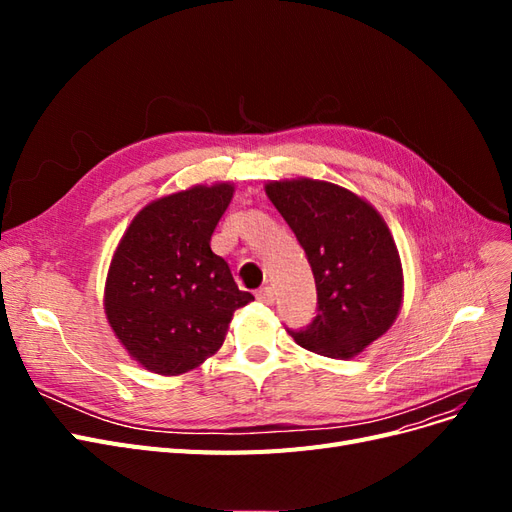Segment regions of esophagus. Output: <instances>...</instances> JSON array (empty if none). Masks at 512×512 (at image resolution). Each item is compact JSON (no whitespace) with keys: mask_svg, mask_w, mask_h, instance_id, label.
<instances>
[{"mask_svg":"<svg viewBox=\"0 0 512 512\" xmlns=\"http://www.w3.org/2000/svg\"><path fill=\"white\" fill-rule=\"evenodd\" d=\"M256 299H258V303H262V305H271V303L275 301V294H273L271 288H260V290L256 292Z\"/></svg>","mask_w":512,"mask_h":512,"instance_id":"34e87169","label":"esophagus"}]
</instances>
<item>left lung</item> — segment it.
Returning <instances> with one entry per match:
<instances>
[{"label":"left lung","mask_w":512,"mask_h":512,"mask_svg":"<svg viewBox=\"0 0 512 512\" xmlns=\"http://www.w3.org/2000/svg\"><path fill=\"white\" fill-rule=\"evenodd\" d=\"M312 267L318 316L290 331L301 348L348 361L393 327L404 303V269L376 207L342 185L309 177L267 181Z\"/></svg>","instance_id":"obj_1"}]
</instances>
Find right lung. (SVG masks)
<instances>
[{
    "mask_svg": "<svg viewBox=\"0 0 512 512\" xmlns=\"http://www.w3.org/2000/svg\"><path fill=\"white\" fill-rule=\"evenodd\" d=\"M235 183L192 185L151 200L119 239L104 282V314L130 359L179 376L218 352L232 314L254 301L239 290L211 235Z\"/></svg>",
    "mask_w": 512,
    "mask_h": 512,
    "instance_id": "right-lung-1",
    "label": "right lung"
}]
</instances>
